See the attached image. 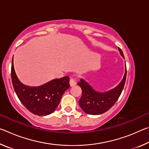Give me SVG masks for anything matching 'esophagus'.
I'll use <instances>...</instances> for the list:
<instances>
[{"label": "esophagus", "instance_id": "1", "mask_svg": "<svg viewBox=\"0 0 149 149\" xmlns=\"http://www.w3.org/2000/svg\"><path fill=\"white\" fill-rule=\"evenodd\" d=\"M70 86H74L75 85H76V79H74V78H71L70 79Z\"/></svg>", "mask_w": 149, "mask_h": 149}]
</instances>
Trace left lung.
<instances>
[{
    "instance_id": "obj_1",
    "label": "left lung",
    "mask_w": 149,
    "mask_h": 149,
    "mask_svg": "<svg viewBox=\"0 0 149 149\" xmlns=\"http://www.w3.org/2000/svg\"><path fill=\"white\" fill-rule=\"evenodd\" d=\"M120 54L123 58L122 50L118 48ZM127 69L125 65V72L122 81L118 86L104 93H99L95 91L84 79H81L77 85L81 88L82 95L79 100V104L81 109L85 113L91 115L101 114L108 111L114 105L122 93L124 87Z\"/></svg>"
}]
</instances>
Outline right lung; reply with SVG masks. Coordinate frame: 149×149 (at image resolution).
<instances>
[{
    "label": "right lung",
    "instance_id": "add662e5",
    "mask_svg": "<svg viewBox=\"0 0 149 149\" xmlns=\"http://www.w3.org/2000/svg\"><path fill=\"white\" fill-rule=\"evenodd\" d=\"M11 78L16 95L29 112L37 116H47L55 110L62 96L70 87V78L65 76L53 79L39 87H29L17 79L12 61Z\"/></svg>",
    "mask_w": 149,
    "mask_h": 149
}]
</instances>
